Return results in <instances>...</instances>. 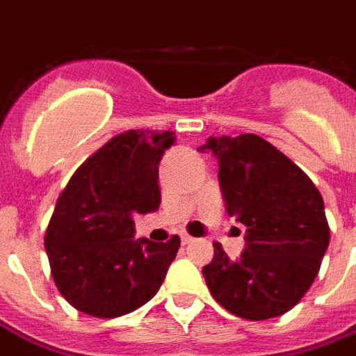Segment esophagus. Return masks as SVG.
I'll use <instances>...</instances> for the list:
<instances>
[{
    "instance_id": "esophagus-1",
    "label": "esophagus",
    "mask_w": 356,
    "mask_h": 356,
    "mask_svg": "<svg viewBox=\"0 0 356 356\" xmlns=\"http://www.w3.org/2000/svg\"><path fill=\"white\" fill-rule=\"evenodd\" d=\"M181 242H183V245H186V243L194 242V238L190 236L188 233H181Z\"/></svg>"
}]
</instances>
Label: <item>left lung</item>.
<instances>
[{"label": "left lung", "instance_id": "left-lung-1", "mask_svg": "<svg viewBox=\"0 0 356 356\" xmlns=\"http://www.w3.org/2000/svg\"><path fill=\"white\" fill-rule=\"evenodd\" d=\"M197 151L218 159L225 211L245 227V249L236 260L214 243L211 264L203 268L212 298L243 320L282 316L314 282L329 248L320 190L257 134L211 136Z\"/></svg>", "mask_w": 356, "mask_h": 356}]
</instances>
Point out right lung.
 <instances>
[{
  "mask_svg": "<svg viewBox=\"0 0 356 356\" xmlns=\"http://www.w3.org/2000/svg\"><path fill=\"white\" fill-rule=\"evenodd\" d=\"M172 131H127L88 156L58 195L46 253L58 292L94 318L140 309L161 288L181 240H134L133 214L161 205L159 162Z\"/></svg>",
  "mask_w": 356,
  "mask_h": 356,
  "instance_id": "1",
  "label": "right lung"
}]
</instances>
